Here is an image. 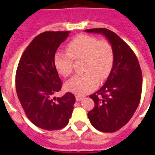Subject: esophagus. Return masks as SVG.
Returning a JSON list of instances; mask_svg holds the SVG:
<instances>
[{"mask_svg":"<svg viewBox=\"0 0 155 155\" xmlns=\"http://www.w3.org/2000/svg\"><path fill=\"white\" fill-rule=\"evenodd\" d=\"M84 97L83 96H80V95H76L75 96V100H76V101H80L81 100L84 99Z\"/></svg>","mask_w":155,"mask_h":155,"instance_id":"esophagus-1","label":"esophagus"}]
</instances>
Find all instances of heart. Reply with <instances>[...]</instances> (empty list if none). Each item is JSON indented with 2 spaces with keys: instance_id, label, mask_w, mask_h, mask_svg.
I'll return each instance as SVG.
<instances>
[{
  "instance_id": "heart-1",
  "label": "heart",
  "mask_w": 155,
  "mask_h": 155,
  "mask_svg": "<svg viewBox=\"0 0 155 155\" xmlns=\"http://www.w3.org/2000/svg\"><path fill=\"white\" fill-rule=\"evenodd\" d=\"M68 53L57 52L54 62L58 72L64 77L72 73L73 59H84V74L78 75L66 83V88L75 94L92 92L100 81L108 77L114 63V52L110 42L97 37L81 35L73 38L67 46Z\"/></svg>"
}]
</instances>
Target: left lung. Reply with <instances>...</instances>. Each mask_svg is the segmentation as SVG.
<instances>
[{"instance_id":"obj_1","label":"left lung","mask_w":155,"mask_h":155,"mask_svg":"<svg viewBox=\"0 0 155 155\" xmlns=\"http://www.w3.org/2000/svg\"><path fill=\"white\" fill-rule=\"evenodd\" d=\"M85 32L104 35L114 52L113 67L106 82L90 96L95 106L87 117L99 131L116 132L127 124L139 104L142 70L132 49L115 33L104 28L85 30Z\"/></svg>"}]
</instances>
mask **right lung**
Segmentation results:
<instances>
[{"instance_id":"1","label":"right lung","mask_w":155,"mask_h":155,"mask_svg":"<svg viewBox=\"0 0 155 155\" xmlns=\"http://www.w3.org/2000/svg\"><path fill=\"white\" fill-rule=\"evenodd\" d=\"M70 31H46L32 40L21 57L16 72V91L31 122L46 130H57L68 125L72 114L75 96L61 97L62 81L54 58Z\"/></svg>"}]
</instances>
